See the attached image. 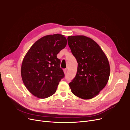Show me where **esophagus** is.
<instances>
[{"instance_id":"34e87169","label":"esophagus","mask_w":130,"mask_h":130,"mask_svg":"<svg viewBox=\"0 0 130 130\" xmlns=\"http://www.w3.org/2000/svg\"><path fill=\"white\" fill-rule=\"evenodd\" d=\"M64 73H65V74H66V73H67V70H66V69H64Z\"/></svg>"}]
</instances>
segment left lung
I'll return each instance as SVG.
<instances>
[{
  "label": "left lung",
  "mask_w": 130,
  "mask_h": 130,
  "mask_svg": "<svg viewBox=\"0 0 130 130\" xmlns=\"http://www.w3.org/2000/svg\"><path fill=\"white\" fill-rule=\"evenodd\" d=\"M67 41L78 63L76 76L69 83L71 91L80 98L92 99L108 81L110 66L108 58L98 44L89 37L69 36Z\"/></svg>",
  "instance_id": "obj_1"
}]
</instances>
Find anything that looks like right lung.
<instances>
[{
	"label": "right lung",
	"instance_id": "right-lung-1",
	"mask_svg": "<svg viewBox=\"0 0 130 130\" xmlns=\"http://www.w3.org/2000/svg\"><path fill=\"white\" fill-rule=\"evenodd\" d=\"M66 44L63 35H47L38 40L25 55L21 76L27 89L35 97L44 99L55 93L65 76L57 55Z\"/></svg>",
	"mask_w": 130,
	"mask_h": 130
}]
</instances>
